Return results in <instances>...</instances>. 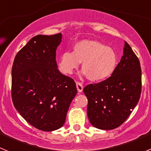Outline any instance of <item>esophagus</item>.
<instances>
[{"label":"esophagus","instance_id":"esophagus-1","mask_svg":"<svg viewBox=\"0 0 151 151\" xmlns=\"http://www.w3.org/2000/svg\"><path fill=\"white\" fill-rule=\"evenodd\" d=\"M76 88L78 92H82L83 91V85L80 82H76Z\"/></svg>","mask_w":151,"mask_h":151}]
</instances>
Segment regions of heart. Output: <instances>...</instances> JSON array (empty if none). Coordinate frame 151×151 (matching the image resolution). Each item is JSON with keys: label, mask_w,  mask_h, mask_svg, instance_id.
<instances>
[{"label": "heart", "mask_w": 151, "mask_h": 151, "mask_svg": "<svg viewBox=\"0 0 151 151\" xmlns=\"http://www.w3.org/2000/svg\"><path fill=\"white\" fill-rule=\"evenodd\" d=\"M82 74L91 82L106 79L115 71L117 66L116 52L98 41L82 40L73 46V52L64 51L58 60L63 73L70 75L82 63Z\"/></svg>", "instance_id": "b5f03b06"}]
</instances>
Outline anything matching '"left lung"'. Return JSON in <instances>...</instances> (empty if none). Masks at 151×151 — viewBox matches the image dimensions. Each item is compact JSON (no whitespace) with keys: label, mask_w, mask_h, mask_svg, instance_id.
Segmentation results:
<instances>
[{"label":"left lung","mask_w":151,"mask_h":151,"mask_svg":"<svg viewBox=\"0 0 151 151\" xmlns=\"http://www.w3.org/2000/svg\"><path fill=\"white\" fill-rule=\"evenodd\" d=\"M123 55L110 78L85 86L87 113L97 129L111 130L122 125L140 99L141 69L140 62L125 41Z\"/></svg>","instance_id":"left-lung-1"}]
</instances>
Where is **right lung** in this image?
<instances>
[{
    "label": "right lung",
    "mask_w": 151,
    "mask_h": 151,
    "mask_svg": "<svg viewBox=\"0 0 151 151\" xmlns=\"http://www.w3.org/2000/svg\"><path fill=\"white\" fill-rule=\"evenodd\" d=\"M62 34L38 35L17 53L12 67V100L22 118L45 132L63 125L76 82L57 69L56 50Z\"/></svg>",
    "instance_id": "obj_1"
}]
</instances>
